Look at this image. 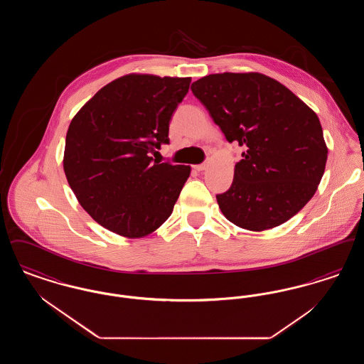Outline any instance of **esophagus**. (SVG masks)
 I'll use <instances>...</instances> for the list:
<instances>
[{"instance_id":"1","label":"esophagus","mask_w":364,"mask_h":364,"mask_svg":"<svg viewBox=\"0 0 364 364\" xmlns=\"http://www.w3.org/2000/svg\"><path fill=\"white\" fill-rule=\"evenodd\" d=\"M206 164H199V165H193V169L196 171V172H202V171H205L206 169Z\"/></svg>"}]
</instances>
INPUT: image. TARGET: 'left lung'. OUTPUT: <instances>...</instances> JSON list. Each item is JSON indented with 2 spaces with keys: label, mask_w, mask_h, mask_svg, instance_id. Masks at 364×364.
<instances>
[{
  "label": "left lung",
  "mask_w": 364,
  "mask_h": 364,
  "mask_svg": "<svg viewBox=\"0 0 364 364\" xmlns=\"http://www.w3.org/2000/svg\"><path fill=\"white\" fill-rule=\"evenodd\" d=\"M191 90L226 140L247 149L230 188L217 195L223 214L255 232L292 218L325 172L328 147L318 116L291 90L257 72L208 75Z\"/></svg>",
  "instance_id": "obj_1"
}]
</instances>
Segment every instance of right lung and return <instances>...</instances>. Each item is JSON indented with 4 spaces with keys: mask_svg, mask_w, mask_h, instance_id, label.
Returning a JSON list of instances; mask_svg holds the SVG:
<instances>
[{
    "mask_svg": "<svg viewBox=\"0 0 364 364\" xmlns=\"http://www.w3.org/2000/svg\"><path fill=\"white\" fill-rule=\"evenodd\" d=\"M190 83L191 77L127 75L72 119L64 172L82 208L110 232L143 237L171 217L191 168L151 154L169 143V122Z\"/></svg>",
    "mask_w": 364,
    "mask_h": 364,
    "instance_id": "add662e5",
    "label": "right lung"
}]
</instances>
